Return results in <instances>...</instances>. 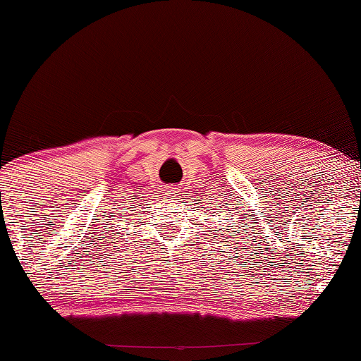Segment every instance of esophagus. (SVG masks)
I'll return each instance as SVG.
<instances>
[{
    "instance_id": "1",
    "label": "esophagus",
    "mask_w": 361,
    "mask_h": 361,
    "mask_svg": "<svg viewBox=\"0 0 361 361\" xmlns=\"http://www.w3.org/2000/svg\"><path fill=\"white\" fill-rule=\"evenodd\" d=\"M164 195H166V199L169 200H178L181 197V192L176 186H167L164 189Z\"/></svg>"
}]
</instances>
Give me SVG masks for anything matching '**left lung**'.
Listing matches in <instances>:
<instances>
[{
    "label": "left lung",
    "mask_w": 361,
    "mask_h": 361,
    "mask_svg": "<svg viewBox=\"0 0 361 361\" xmlns=\"http://www.w3.org/2000/svg\"><path fill=\"white\" fill-rule=\"evenodd\" d=\"M219 210H221V209H219Z\"/></svg>",
    "instance_id": "left-lung-1"
}]
</instances>
